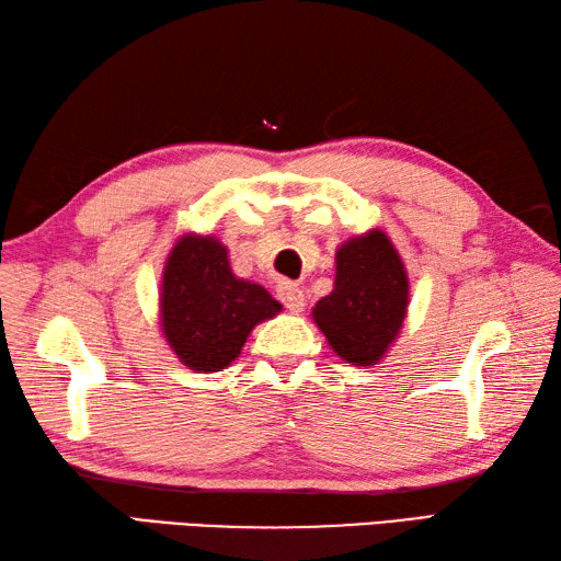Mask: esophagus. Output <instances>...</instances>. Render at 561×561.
<instances>
[{
	"mask_svg": "<svg viewBox=\"0 0 561 561\" xmlns=\"http://www.w3.org/2000/svg\"><path fill=\"white\" fill-rule=\"evenodd\" d=\"M277 296H279V301H282L284 306H287V311H291V313H301V311H304L306 299H304V291H301L299 284H294V282H279Z\"/></svg>",
	"mask_w": 561,
	"mask_h": 561,
	"instance_id": "34e87169",
	"label": "esophagus"
}]
</instances>
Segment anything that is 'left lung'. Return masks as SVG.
<instances>
[{"label": "left lung", "instance_id": "1", "mask_svg": "<svg viewBox=\"0 0 561 561\" xmlns=\"http://www.w3.org/2000/svg\"><path fill=\"white\" fill-rule=\"evenodd\" d=\"M335 265V289L316 304L313 320L344 362L374 366L396 342L408 316V272L380 229L344 241Z\"/></svg>", "mask_w": 561, "mask_h": 561}]
</instances>
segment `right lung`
I'll use <instances>...</instances> for the list:
<instances>
[{
    "mask_svg": "<svg viewBox=\"0 0 561 561\" xmlns=\"http://www.w3.org/2000/svg\"><path fill=\"white\" fill-rule=\"evenodd\" d=\"M159 301L165 342L185 366L205 374L229 366L250 330L282 311L265 287L236 277L226 245L197 233L173 245Z\"/></svg>",
    "mask_w": 561,
    "mask_h": 561,
    "instance_id": "1",
    "label": "right lung"
}]
</instances>
